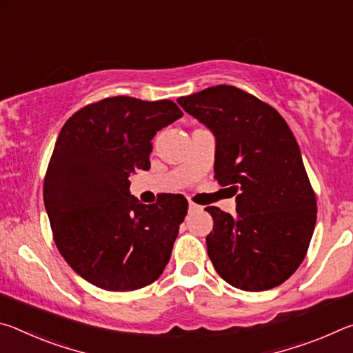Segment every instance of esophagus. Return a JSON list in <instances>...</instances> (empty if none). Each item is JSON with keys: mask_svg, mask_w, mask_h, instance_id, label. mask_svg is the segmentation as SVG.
Returning a JSON list of instances; mask_svg holds the SVG:
<instances>
[{"mask_svg": "<svg viewBox=\"0 0 353 353\" xmlns=\"http://www.w3.org/2000/svg\"><path fill=\"white\" fill-rule=\"evenodd\" d=\"M188 210L190 212H198V210H201V207L198 204H194V202H188Z\"/></svg>", "mask_w": 353, "mask_h": 353, "instance_id": "1", "label": "esophagus"}]
</instances>
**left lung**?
Returning a JSON list of instances; mask_svg holds the SVG:
<instances>
[{"mask_svg":"<svg viewBox=\"0 0 353 353\" xmlns=\"http://www.w3.org/2000/svg\"><path fill=\"white\" fill-rule=\"evenodd\" d=\"M177 103L213 132L214 179L236 194V216L205 208L214 270L244 291L276 288L305 259L318 212L294 135L274 107L232 85Z\"/></svg>","mask_w":353,"mask_h":353,"instance_id":"1","label":"left lung"}]
</instances>
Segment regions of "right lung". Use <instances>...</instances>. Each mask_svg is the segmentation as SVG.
Listing matches in <instances>:
<instances>
[{
  "mask_svg": "<svg viewBox=\"0 0 353 353\" xmlns=\"http://www.w3.org/2000/svg\"><path fill=\"white\" fill-rule=\"evenodd\" d=\"M183 115L170 99H101L77 110L59 134L43 201L65 261L107 291H134L160 277L188 210L182 194L141 204L129 176L149 170L157 130Z\"/></svg>",
  "mask_w": 353,
  "mask_h": 353,
  "instance_id": "right-lung-1",
  "label": "right lung"
}]
</instances>
